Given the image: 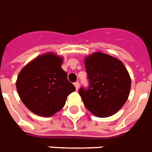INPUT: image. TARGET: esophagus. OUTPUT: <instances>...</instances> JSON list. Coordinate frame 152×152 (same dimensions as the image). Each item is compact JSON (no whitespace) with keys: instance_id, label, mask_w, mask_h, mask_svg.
<instances>
[{"instance_id":"obj_1","label":"esophagus","mask_w":152,"mask_h":152,"mask_svg":"<svg viewBox=\"0 0 152 152\" xmlns=\"http://www.w3.org/2000/svg\"><path fill=\"white\" fill-rule=\"evenodd\" d=\"M74 86H75V87H76V91H78L79 87H80V83H79V82L74 83Z\"/></svg>"}]
</instances>
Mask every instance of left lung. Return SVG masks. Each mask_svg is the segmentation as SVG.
Listing matches in <instances>:
<instances>
[{"label":"left lung","instance_id":"8db88e82","mask_svg":"<svg viewBox=\"0 0 152 152\" xmlns=\"http://www.w3.org/2000/svg\"><path fill=\"white\" fill-rule=\"evenodd\" d=\"M89 85L79 94L85 107L101 118L116 113L129 97L131 80L123 62L104 53L97 52L85 60Z\"/></svg>","mask_w":152,"mask_h":152}]
</instances>
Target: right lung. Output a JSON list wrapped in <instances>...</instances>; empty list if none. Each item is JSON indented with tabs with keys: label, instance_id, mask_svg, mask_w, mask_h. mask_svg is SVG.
<instances>
[{
	"label": "right lung",
	"instance_id": "obj_1",
	"mask_svg": "<svg viewBox=\"0 0 152 152\" xmlns=\"http://www.w3.org/2000/svg\"><path fill=\"white\" fill-rule=\"evenodd\" d=\"M61 63V57L48 53L33 60L18 74V95L33 113L51 116L63 108L68 95L76 91Z\"/></svg>",
	"mask_w": 152,
	"mask_h": 152
}]
</instances>
